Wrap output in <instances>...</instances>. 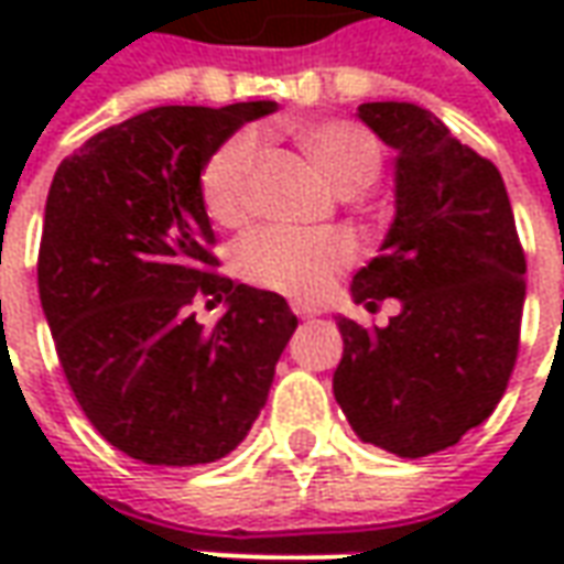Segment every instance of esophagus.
I'll return each mask as SVG.
<instances>
[{
	"mask_svg": "<svg viewBox=\"0 0 564 564\" xmlns=\"http://www.w3.org/2000/svg\"><path fill=\"white\" fill-rule=\"evenodd\" d=\"M293 311L299 314V317H317V314H319V307L302 305V302H293Z\"/></svg>",
	"mask_w": 564,
	"mask_h": 564,
	"instance_id": "esophagus-1",
	"label": "esophagus"
}]
</instances>
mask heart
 <instances>
[{"mask_svg": "<svg viewBox=\"0 0 564 564\" xmlns=\"http://www.w3.org/2000/svg\"><path fill=\"white\" fill-rule=\"evenodd\" d=\"M305 160L338 196H356L378 181L383 153L378 139L350 120H302L283 123ZM257 160V139L238 132L210 153L198 189L214 223L235 229L250 217V172ZM356 259L344 235H302L293 229H262L238 247V271L271 293L311 302L329 290L335 278Z\"/></svg>", "mask_w": 564, "mask_h": 564, "instance_id": "obj_1", "label": "heart"}]
</instances>
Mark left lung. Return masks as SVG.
Wrapping results in <instances>:
<instances>
[{
	"label": "left lung",
	"mask_w": 564,
	"mask_h": 564,
	"mask_svg": "<svg viewBox=\"0 0 564 564\" xmlns=\"http://www.w3.org/2000/svg\"><path fill=\"white\" fill-rule=\"evenodd\" d=\"M395 156V220L356 271L368 311L395 295L383 329L338 317L332 390L366 444L420 459L459 444L496 411L520 354L522 253L508 189L489 160L411 102L359 105Z\"/></svg>",
	"instance_id": "8db88e82"
}]
</instances>
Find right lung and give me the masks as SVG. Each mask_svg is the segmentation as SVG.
Listing matches in <instances>:
<instances>
[{
    "mask_svg": "<svg viewBox=\"0 0 564 564\" xmlns=\"http://www.w3.org/2000/svg\"><path fill=\"white\" fill-rule=\"evenodd\" d=\"M274 102L162 105L59 162L44 205L39 295L68 387L132 459H223L265 408L299 319L283 295L217 274L198 189L223 141ZM196 301L227 302L214 330Z\"/></svg>",
    "mask_w": 564,
    "mask_h": 564,
    "instance_id": "obj_1",
    "label": "right lung"
}]
</instances>
